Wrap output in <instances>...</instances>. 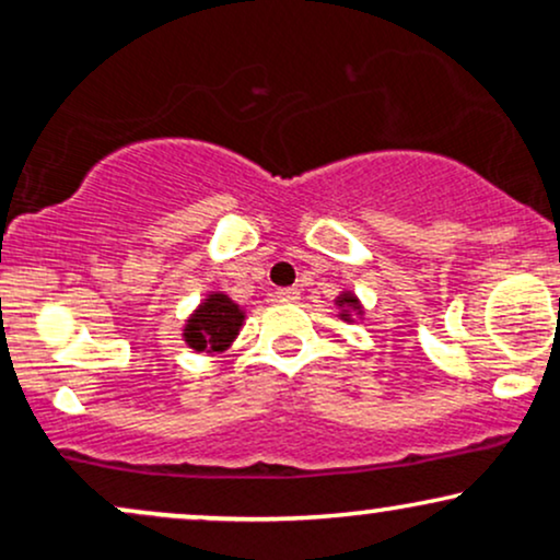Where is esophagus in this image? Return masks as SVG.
<instances>
[{
	"label": "esophagus",
	"mask_w": 560,
	"mask_h": 560,
	"mask_svg": "<svg viewBox=\"0 0 560 560\" xmlns=\"http://www.w3.org/2000/svg\"><path fill=\"white\" fill-rule=\"evenodd\" d=\"M276 298H279L281 302H294V300H300V292H298V289H292V287L276 289Z\"/></svg>",
	"instance_id": "34e87169"
}]
</instances>
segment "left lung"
Listing matches in <instances>:
<instances>
[{
  "label": "left lung",
  "instance_id": "8db88e82",
  "mask_svg": "<svg viewBox=\"0 0 560 560\" xmlns=\"http://www.w3.org/2000/svg\"><path fill=\"white\" fill-rule=\"evenodd\" d=\"M334 302L339 305V318L347 320V324H352V320H355L358 316H363L361 300H358L352 292H342Z\"/></svg>",
  "mask_w": 560,
  "mask_h": 560
}]
</instances>
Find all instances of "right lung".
Listing matches in <instances>:
<instances>
[{"instance_id": "1", "label": "right lung", "mask_w": 560, "mask_h": 560, "mask_svg": "<svg viewBox=\"0 0 560 560\" xmlns=\"http://www.w3.org/2000/svg\"><path fill=\"white\" fill-rule=\"evenodd\" d=\"M244 324V311L229 294L210 292L184 326V342L195 352H223Z\"/></svg>"}]
</instances>
